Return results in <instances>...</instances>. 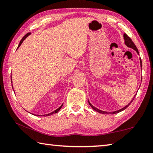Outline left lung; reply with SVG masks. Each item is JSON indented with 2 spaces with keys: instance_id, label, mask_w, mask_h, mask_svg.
<instances>
[{
  "instance_id": "left-lung-1",
  "label": "left lung",
  "mask_w": 153,
  "mask_h": 153,
  "mask_svg": "<svg viewBox=\"0 0 153 153\" xmlns=\"http://www.w3.org/2000/svg\"><path fill=\"white\" fill-rule=\"evenodd\" d=\"M123 38H124V42H125V45L128 46V48H132V49H134V50H135V51L139 55V53H138V48H136V45H134V43L132 42V40H131V38H129V37H128V36H127V34L126 33H124L123 34ZM140 67H142V61H141V59H140ZM136 94L134 95V98H132V99H131V100L130 102H129L128 105H127L126 106H125V107H123V108H121V109H120V110H117V111H112V112H107V111H102V110H100V109H98V108H96L95 107H94V106H93L91 103L90 102V101L88 100V103H89V105H90V107H91L93 109H94V111H97V112H98V113H102V114H115V113H120V112H121V111H123V110H125L126 108L128 107V106H129V105L131 104V102H132V101L134 100V98H135V97H136Z\"/></svg>"
}]
</instances>
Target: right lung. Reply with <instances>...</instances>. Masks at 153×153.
Returning a JSON list of instances; mask_svg holds the SVG:
<instances>
[{
	"instance_id": "add662e5",
	"label": "right lung",
	"mask_w": 153,
	"mask_h": 153,
	"mask_svg": "<svg viewBox=\"0 0 153 153\" xmlns=\"http://www.w3.org/2000/svg\"><path fill=\"white\" fill-rule=\"evenodd\" d=\"M31 34V33L30 32V33H27V34H25L24 36V38H22V40H21V41H20V42H19V45H18V47H17V48H19V46L22 45V42H24V40L25 39V38H26L28 36H30ZM12 88H13V84H12ZM63 104H62L60 107H59L58 108H56V109L55 110V111H53V112H51V113H48V114H46V115H36V116H45V117H46V116H49V115H53V114H54V113H58L59 111V110L61 109V107H62V106H63Z\"/></svg>"
}]
</instances>
